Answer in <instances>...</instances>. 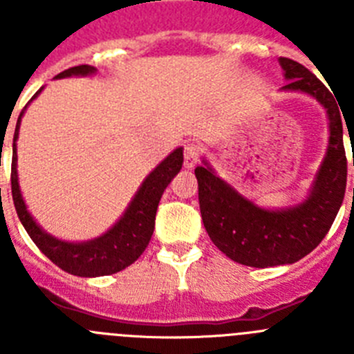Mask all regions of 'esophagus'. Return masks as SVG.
Returning <instances> with one entry per match:
<instances>
[{
  "label": "esophagus",
  "mask_w": 354,
  "mask_h": 354,
  "mask_svg": "<svg viewBox=\"0 0 354 354\" xmlns=\"http://www.w3.org/2000/svg\"><path fill=\"white\" fill-rule=\"evenodd\" d=\"M198 159H200V147L193 142L186 143V145H184V167L193 168Z\"/></svg>",
  "instance_id": "34e87169"
}]
</instances>
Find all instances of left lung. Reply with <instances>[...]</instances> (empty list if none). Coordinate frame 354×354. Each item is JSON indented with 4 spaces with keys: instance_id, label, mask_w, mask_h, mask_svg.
<instances>
[{
    "instance_id": "1",
    "label": "left lung",
    "mask_w": 354,
    "mask_h": 354,
    "mask_svg": "<svg viewBox=\"0 0 354 354\" xmlns=\"http://www.w3.org/2000/svg\"><path fill=\"white\" fill-rule=\"evenodd\" d=\"M280 65L289 81L283 90L310 93L326 108L330 118L328 154L310 196L286 211H266L237 195L209 167L195 168L200 212L209 237L228 259L252 268L292 264L308 255L333 225L348 183V158L342 136L346 118L342 120L337 97L298 62L282 56ZM348 133L351 134V129Z\"/></svg>"
}]
</instances>
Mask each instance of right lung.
I'll list each match as a JSON object with an SVG mask.
<instances>
[{
	"mask_svg": "<svg viewBox=\"0 0 354 354\" xmlns=\"http://www.w3.org/2000/svg\"><path fill=\"white\" fill-rule=\"evenodd\" d=\"M95 72V68L90 65H76L67 71L60 72L56 77L65 76H86ZM40 92V90H39ZM39 92L33 95L35 99ZM28 106V104H26ZM24 106V109H26ZM24 109L19 115L17 126L14 134V154H12V198H14L15 211H17L19 220L26 228L28 236L33 239L40 252L46 255L51 262H55L58 268L76 277H102V274H113L118 271L126 270L127 266L133 264L136 259L145 252L149 245L152 232H154L156 211L161 200L162 192L167 189L175 175L183 168V149H175L165 161L154 168V171L143 180L142 187L134 195L133 202L124 212L118 223L104 236L88 243H64L49 234H46L39 225L33 221L30 212L26 211L24 200L19 192L17 183V152H15V140L19 134V124L23 117Z\"/></svg>",
	"mask_w": 354,
	"mask_h": 354,
	"instance_id": "1",
	"label": "right lung"
}]
</instances>
